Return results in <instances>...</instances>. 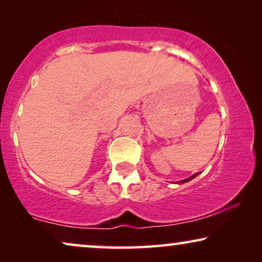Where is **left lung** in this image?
<instances>
[{
    "label": "left lung",
    "mask_w": 262,
    "mask_h": 262,
    "mask_svg": "<svg viewBox=\"0 0 262 262\" xmlns=\"http://www.w3.org/2000/svg\"><path fill=\"white\" fill-rule=\"evenodd\" d=\"M200 173H195V174H193L192 177H189V178H187V179H184V180H181V181H179L178 184H185V182H188V181H191L192 179H194L195 177H198Z\"/></svg>",
    "instance_id": "8db88e82"
}]
</instances>
